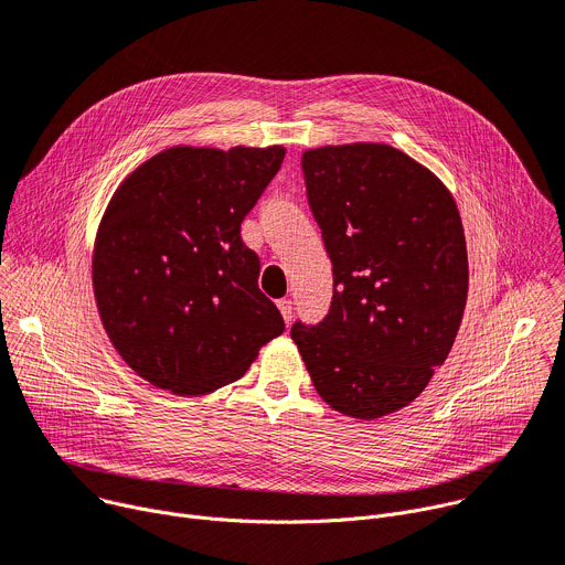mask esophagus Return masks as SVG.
Masks as SVG:
<instances>
[{
	"label": "esophagus",
	"mask_w": 565,
	"mask_h": 565,
	"mask_svg": "<svg viewBox=\"0 0 565 565\" xmlns=\"http://www.w3.org/2000/svg\"><path fill=\"white\" fill-rule=\"evenodd\" d=\"M277 306H279V311H281V316H284V320H286V324H290L292 322V299H288V297H284V299H279L277 301Z\"/></svg>",
	"instance_id": "esophagus-1"
}]
</instances>
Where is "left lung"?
<instances>
[{
	"label": "left lung",
	"mask_w": 565,
	"mask_h": 565,
	"mask_svg": "<svg viewBox=\"0 0 565 565\" xmlns=\"http://www.w3.org/2000/svg\"><path fill=\"white\" fill-rule=\"evenodd\" d=\"M301 171L333 297L322 322L297 320L290 335L333 409L379 419L424 392L465 316L457 204L435 173L387 143L306 150Z\"/></svg>",
	"instance_id": "8db88e82"
}]
</instances>
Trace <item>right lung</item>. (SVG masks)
I'll return each instance as SVG.
<instances>
[{"label":"right lung","mask_w":565,"mask_h":565,"mask_svg":"<svg viewBox=\"0 0 565 565\" xmlns=\"http://www.w3.org/2000/svg\"><path fill=\"white\" fill-rule=\"evenodd\" d=\"M284 156V146H175L115 191L94 245V297L110 342L150 385L214 392L284 333L241 238Z\"/></svg>","instance_id":"right-lung-1"}]
</instances>
